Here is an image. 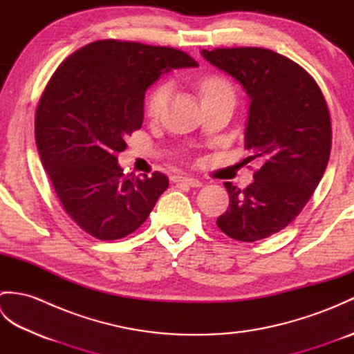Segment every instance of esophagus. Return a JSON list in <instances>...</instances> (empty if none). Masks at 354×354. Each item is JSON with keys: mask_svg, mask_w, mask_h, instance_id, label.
Instances as JSON below:
<instances>
[{"mask_svg": "<svg viewBox=\"0 0 354 354\" xmlns=\"http://www.w3.org/2000/svg\"><path fill=\"white\" fill-rule=\"evenodd\" d=\"M171 181L181 183V184L190 185V187H201L202 185V183L198 178H192V176H171Z\"/></svg>", "mask_w": 354, "mask_h": 354, "instance_id": "34e87169", "label": "esophagus"}]
</instances>
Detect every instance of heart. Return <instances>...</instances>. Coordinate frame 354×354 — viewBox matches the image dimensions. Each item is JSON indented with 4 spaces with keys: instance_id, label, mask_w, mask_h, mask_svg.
I'll use <instances>...</instances> for the list:
<instances>
[{
    "instance_id": "1",
    "label": "heart",
    "mask_w": 354,
    "mask_h": 354,
    "mask_svg": "<svg viewBox=\"0 0 354 354\" xmlns=\"http://www.w3.org/2000/svg\"><path fill=\"white\" fill-rule=\"evenodd\" d=\"M169 85L162 84L156 86L152 94L149 95L147 99V115L156 118L161 114V111L165 104V100L169 97ZM201 93L202 99H208V97H216V95H232V89L227 80L221 77H208L201 84Z\"/></svg>"
}]
</instances>
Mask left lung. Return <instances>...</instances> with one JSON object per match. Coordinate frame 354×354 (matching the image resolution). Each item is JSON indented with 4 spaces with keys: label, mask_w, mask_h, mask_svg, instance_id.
Segmentation results:
<instances>
[{
    "label": "left lung",
    "mask_w": 354,
    "mask_h": 354,
    "mask_svg": "<svg viewBox=\"0 0 354 354\" xmlns=\"http://www.w3.org/2000/svg\"><path fill=\"white\" fill-rule=\"evenodd\" d=\"M250 97L245 147L261 167L245 190L225 183L230 207L217 227L240 242L266 239L295 219L324 175L332 123L309 73L275 51L257 47L202 50Z\"/></svg>",
    "instance_id": "obj_1"
}]
</instances>
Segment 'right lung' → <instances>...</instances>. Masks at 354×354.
Here are the masks:
<instances>
[{
	"instance_id": "add662e5",
	"label": "right lung",
	"mask_w": 354,
	"mask_h": 354,
	"mask_svg": "<svg viewBox=\"0 0 354 354\" xmlns=\"http://www.w3.org/2000/svg\"><path fill=\"white\" fill-rule=\"evenodd\" d=\"M196 66L181 50L104 39L53 74L36 109V146L64 209L88 234H131L169 187L160 171L124 176L117 155L142 124L147 88L171 70Z\"/></svg>"
}]
</instances>
